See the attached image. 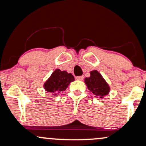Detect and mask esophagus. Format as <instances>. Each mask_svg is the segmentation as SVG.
Listing matches in <instances>:
<instances>
[{
	"instance_id": "1",
	"label": "esophagus",
	"mask_w": 146,
	"mask_h": 146,
	"mask_svg": "<svg viewBox=\"0 0 146 146\" xmlns=\"http://www.w3.org/2000/svg\"><path fill=\"white\" fill-rule=\"evenodd\" d=\"M84 77L83 76H78V77H76V80H83Z\"/></svg>"
}]
</instances>
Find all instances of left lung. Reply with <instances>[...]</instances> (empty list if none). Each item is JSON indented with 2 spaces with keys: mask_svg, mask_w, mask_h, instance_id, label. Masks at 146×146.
<instances>
[{
  "mask_svg": "<svg viewBox=\"0 0 146 146\" xmlns=\"http://www.w3.org/2000/svg\"><path fill=\"white\" fill-rule=\"evenodd\" d=\"M90 73V77L85 78V85L94 96L104 99L110 93L109 85L97 70H92Z\"/></svg>",
  "mask_w": 146,
  "mask_h": 146,
  "instance_id": "left-lung-1",
  "label": "left lung"
}]
</instances>
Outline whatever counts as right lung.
<instances>
[{
  "instance_id": "1",
  "label": "right lung",
  "mask_w": 146,
  "mask_h": 146,
  "mask_svg": "<svg viewBox=\"0 0 146 146\" xmlns=\"http://www.w3.org/2000/svg\"><path fill=\"white\" fill-rule=\"evenodd\" d=\"M75 80L74 76L66 70L56 69L45 81L43 87L47 92L52 96H56L68 88L71 82Z\"/></svg>"
}]
</instances>
